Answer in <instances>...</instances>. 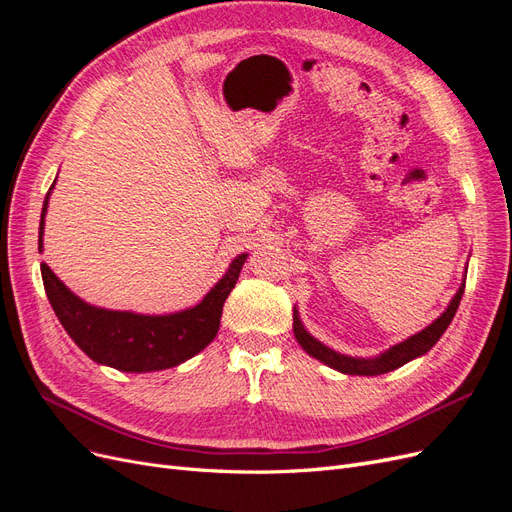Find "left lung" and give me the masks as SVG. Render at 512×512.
<instances>
[{"label": "left lung", "instance_id": "8db88e82", "mask_svg": "<svg viewBox=\"0 0 512 512\" xmlns=\"http://www.w3.org/2000/svg\"><path fill=\"white\" fill-rule=\"evenodd\" d=\"M463 288H466V282L461 284V288L457 290V294L453 297L451 305L446 307V312L436 320L431 322L427 329H423L421 333H416L412 337H408L406 342H401L397 346H393L391 350H386L384 354H380L378 359H352V356H344L339 354L331 348H327L324 344H320L318 339H314L312 335H309L303 324L299 320V314L297 309H294L292 314V329H294V337H297V342L303 346V350L314 356V359L322 361L324 365H329L337 371H342V374H350V376H380V374H386V371H393L401 365H406L408 361L416 359V356L425 354L427 350H431V346L438 342V339L442 337V333L446 331L448 324H451L457 307H459V301L463 297Z\"/></svg>", "mask_w": 512, "mask_h": 512}]
</instances>
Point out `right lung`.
Here are the masks:
<instances>
[{"instance_id": "obj_1", "label": "right lung", "mask_w": 512, "mask_h": 512, "mask_svg": "<svg viewBox=\"0 0 512 512\" xmlns=\"http://www.w3.org/2000/svg\"><path fill=\"white\" fill-rule=\"evenodd\" d=\"M51 190L46 192L42 207L38 250H42L44 213ZM245 256L247 254H241L232 260L226 275L196 307L168 316L111 312V309L87 305L70 292L44 262L40 271L46 297L74 344L96 363L141 374V371L175 367L213 342L220 329L224 301L239 280Z\"/></svg>"}]
</instances>
